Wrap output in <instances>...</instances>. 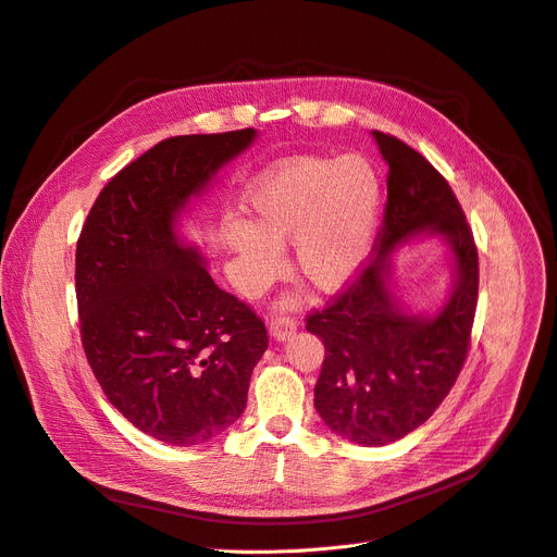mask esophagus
Returning <instances> with one entry per match:
<instances>
[{
	"instance_id": "esophagus-1",
	"label": "esophagus",
	"mask_w": 557,
	"mask_h": 557,
	"mask_svg": "<svg viewBox=\"0 0 557 557\" xmlns=\"http://www.w3.org/2000/svg\"><path fill=\"white\" fill-rule=\"evenodd\" d=\"M269 329H271V336H273L277 343H284V341H288V338L293 336L295 329H298V324H295L293 318L277 315V318H271Z\"/></svg>"
}]
</instances>
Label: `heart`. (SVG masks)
Returning <instances> with one entry per match:
<instances>
[{"mask_svg":"<svg viewBox=\"0 0 557 557\" xmlns=\"http://www.w3.org/2000/svg\"><path fill=\"white\" fill-rule=\"evenodd\" d=\"M246 221L228 219L221 246L235 257L246 295L262 293L290 264L322 293L345 288L362 269L383 210V181L372 161L300 157L259 176L244 199Z\"/></svg>","mask_w":557,"mask_h":557,"instance_id":"1","label":"heart"}]
</instances>
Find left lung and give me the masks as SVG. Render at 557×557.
I'll return each mask as SVG.
<instances>
[{"mask_svg": "<svg viewBox=\"0 0 557 557\" xmlns=\"http://www.w3.org/2000/svg\"><path fill=\"white\" fill-rule=\"evenodd\" d=\"M387 172V206L379 252L364 273L307 331L324 345L315 410L324 425L367 448L387 446L423 425L455 385L470 345L479 264L463 210L417 150L372 132ZM428 236L451 255L449 298L412 312L393 286V255Z\"/></svg>", "mask_w": 557, "mask_h": 557, "instance_id": "8db88e82", "label": "left lung"}]
</instances>
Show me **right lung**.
Instances as JSON below:
<instances>
[{
  "mask_svg": "<svg viewBox=\"0 0 557 557\" xmlns=\"http://www.w3.org/2000/svg\"><path fill=\"white\" fill-rule=\"evenodd\" d=\"M257 129L161 140L98 195L76 248L87 360L109 403L140 432L199 446L244 412L267 326L221 290L181 237L195 199Z\"/></svg>",
  "mask_w": 557,
  "mask_h": 557,
  "instance_id": "1",
  "label": "right lung"
}]
</instances>
